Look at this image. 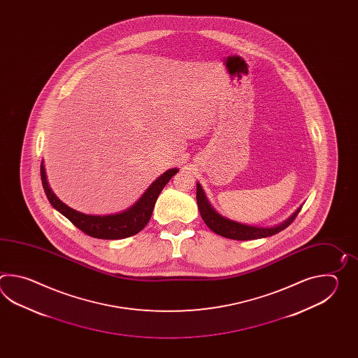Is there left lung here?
Masks as SVG:
<instances>
[{
  "label": "left lung",
  "instance_id": "obj_1",
  "mask_svg": "<svg viewBox=\"0 0 358 358\" xmlns=\"http://www.w3.org/2000/svg\"><path fill=\"white\" fill-rule=\"evenodd\" d=\"M197 205L202 220L205 221L206 225L211 229L213 233L229 239H236V241H252V239H259V238H266V236L278 234L279 231L289 227L302 208V206L298 207L296 213H292L287 220L274 227L248 225V224L228 219L217 213L210 203L208 198L206 197L205 190L202 189L199 182H197Z\"/></svg>",
  "mask_w": 358,
  "mask_h": 358
}]
</instances>
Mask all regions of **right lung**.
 <instances>
[{"label":"right lung","instance_id":"obj_1","mask_svg":"<svg viewBox=\"0 0 358 358\" xmlns=\"http://www.w3.org/2000/svg\"><path fill=\"white\" fill-rule=\"evenodd\" d=\"M178 169H169L162 176H159L155 182L147 188L142 197L129 208L122 213H110V215H87L79 213L74 208L65 205L62 201L56 197L47 182L46 170L43 161L41 164V179L47 198L55 210L62 213L68 220L71 221L76 228L80 229L87 236L99 238V239H122L128 236H136L147 222L151 219L153 207L160 196L161 190L168 184L169 180L176 176Z\"/></svg>","mask_w":358,"mask_h":358}]
</instances>
